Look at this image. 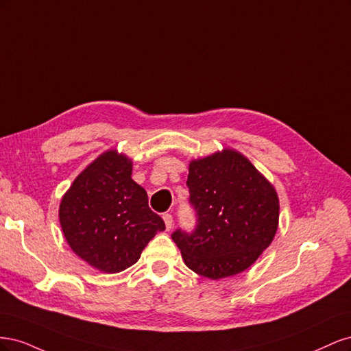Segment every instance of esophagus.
Listing matches in <instances>:
<instances>
[{"mask_svg": "<svg viewBox=\"0 0 351 351\" xmlns=\"http://www.w3.org/2000/svg\"><path fill=\"white\" fill-rule=\"evenodd\" d=\"M162 219L165 222V228L167 230H171V227H173V217H171V214H164Z\"/></svg>", "mask_w": 351, "mask_h": 351, "instance_id": "esophagus-1", "label": "esophagus"}]
</instances>
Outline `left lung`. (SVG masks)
Segmentation results:
<instances>
[{"label": "left lung", "instance_id": "8db88e82", "mask_svg": "<svg viewBox=\"0 0 351 351\" xmlns=\"http://www.w3.org/2000/svg\"><path fill=\"white\" fill-rule=\"evenodd\" d=\"M187 187L197 226L192 234L177 230L171 236L184 263L210 280L247 269L277 232V190L230 147L190 161Z\"/></svg>", "mask_w": 351, "mask_h": 351}]
</instances>
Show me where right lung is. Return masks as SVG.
Returning <instances> with one entry per match:
<instances>
[{
  "label": "right lung",
  "instance_id": "obj_1",
  "mask_svg": "<svg viewBox=\"0 0 351 351\" xmlns=\"http://www.w3.org/2000/svg\"><path fill=\"white\" fill-rule=\"evenodd\" d=\"M133 161L108 149L74 178L61 199L58 217L69 246L92 268L105 274L139 261L162 218L147 205L146 190L132 178Z\"/></svg>",
  "mask_w": 351,
  "mask_h": 351
}]
</instances>
